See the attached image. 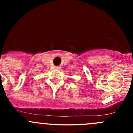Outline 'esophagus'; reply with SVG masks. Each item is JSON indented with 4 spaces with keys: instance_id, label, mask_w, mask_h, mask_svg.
Here are the masks:
<instances>
[{
    "instance_id": "34e87169",
    "label": "esophagus",
    "mask_w": 133,
    "mask_h": 133,
    "mask_svg": "<svg viewBox=\"0 0 133 133\" xmlns=\"http://www.w3.org/2000/svg\"><path fill=\"white\" fill-rule=\"evenodd\" d=\"M54 68H55V69H57V70H59V69H60V67H59V66H55Z\"/></svg>"
}]
</instances>
